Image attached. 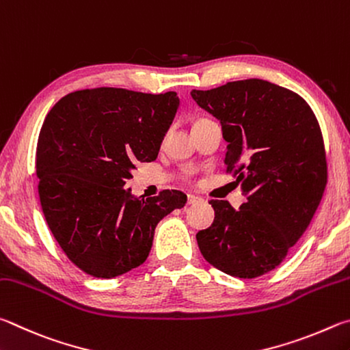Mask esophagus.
Instances as JSON below:
<instances>
[{
    "instance_id": "esophagus-1",
    "label": "esophagus",
    "mask_w": 350,
    "mask_h": 350,
    "mask_svg": "<svg viewBox=\"0 0 350 350\" xmlns=\"http://www.w3.org/2000/svg\"><path fill=\"white\" fill-rule=\"evenodd\" d=\"M200 201L201 198L197 197V195H187V204H197Z\"/></svg>"
}]
</instances>
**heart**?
Listing matches in <instances>:
<instances>
[{
    "label": "heart",
    "mask_w": 350,
    "mask_h": 350,
    "mask_svg": "<svg viewBox=\"0 0 350 350\" xmlns=\"http://www.w3.org/2000/svg\"><path fill=\"white\" fill-rule=\"evenodd\" d=\"M203 120H204V118H201V120H198V121H203ZM198 121H197V122H198Z\"/></svg>",
    "instance_id": "heart-1"
}]
</instances>
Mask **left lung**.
<instances>
[{
    "label": "left lung",
    "instance_id": "8db88e82",
    "mask_svg": "<svg viewBox=\"0 0 350 350\" xmlns=\"http://www.w3.org/2000/svg\"><path fill=\"white\" fill-rule=\"evenodd\" d=\"M200 107L221 121L226 172L247 201L235 211L211 200L215 219L197 234L204 260L232 277L273 271L315 215L327 185L320 124L295 92L265 79L192 90Z\"/></svg>",
    "mask_w": 350,
    "mask_h": 350
}]
</instances>
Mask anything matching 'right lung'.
Listing matches in <instances>:
<instances>
[{"label":"right lung","mask_w":350,"mask_h":350,"mask_svg":"<svg viewBox=\"0 0 350 350\" xmlns=\"http://www.w3.org/2000/svg\"><path fill=\"white\" fill-rule=\"evenodd\" d=\"M180 100L94 88L66 95L47 113L36 144L42 213L67 258L96 278L143 265L159 219L186 204L180 191L141 198L124 189L137 163L153 161Z\"/></svg>","instance_id":"add662e5"}]
</instances>
